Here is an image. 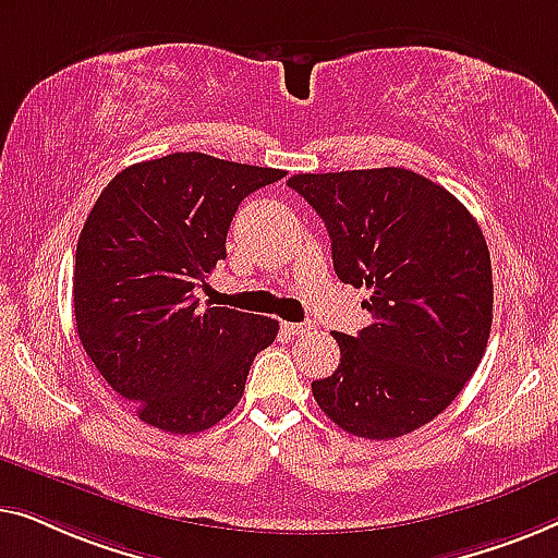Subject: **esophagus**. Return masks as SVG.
Wrapping results in <instances>:
<instances>
[{"mask_svg": "<svg viewBox=\"0 0 558 558\" xmlns=\"http://www.w3.org/2000/svg\"><path fill=\"white\" fill-rule=\"evenodd\" d=\"M282 328H286V331L293 333V336H303L305 331H311V324H293V320H286Z\"/></svg>", "mask_w": 558, "mask_h": 558, "instance_id": "34e87169", "label": "esophagus"}]
</instances>
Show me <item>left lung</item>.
Wrapping results in <instances>:
<instances>
[{"instance_id":"1","label":"left lung","mask_w":558,"mask_h":558,"mask_svg":"<svg viewBox=\"0 0 558 558\" xmlns=\"http://www.w3.org/2000/svg\"><path fill=\"white\" fill-rule=\"evenodd\" d=\"M290 190L318 211L339 280L368 290L372 324L333 333L341 364L311 384L349 435L414 433L460 395L493 324L490 253L475 217L410 169L295 174Z\"/></svg>"}]
</instances>
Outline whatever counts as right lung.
<instances>
[{
	"label": "right lung",
	"mask_w": 558,
	"mask_h": 558,
	"mask_svg": "<svg viewBox=\"0 0 558 558\" xmlns=\"http://www.w3.org/2000/svg\"><path fill=\"white\" fill-rule=\"evenodd\" d=\"M286 177L186 151L116 174L85 219L73 305L85 354L138 420L171 435L217 425L245 391L278 320L199 308L240 202Z\"/></svg>",
	"instance_id": "right-lung-1"
}]
</instances>
